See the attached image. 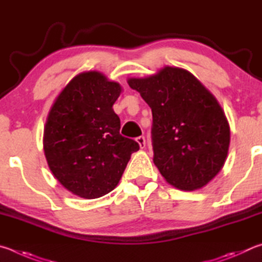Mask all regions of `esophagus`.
Returning <instances> with one entry per match:
<instances>
[{
	"mask_svg": "<svg viewBox=\"0 0 262 262\" xmlns=\"http://www.w3.org/2000/svg\"><path fill=\"white\" fill-rule=\"evenodd\" d=\"M137 143L139 144V146H140V148H141V149L146 147V139H145V137H143V136L138 137V138H137Z\"/></svg>",
	"mask_w": 262,
	"mask_h": 262,
	"instance_id": "34e87169",
	"label": "esophagus"
}]
</instances>
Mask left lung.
<instances>
[{"instance_id":"obj_1","label":"left lung","mask_w":262,"mask_h":262,"mask_svg":"<svg viewBox=\"0 0 262 262\" xmlns=\"http://www.w3.org/2000/svg\"><path fill=\"white\" fill-rule=\"evenodd\" d=\"M127 82L152 109L153 161L169 184L193 191L212 181L230 144L226 115L214 95L180 68Z\"/></svg>"}]
</instances>
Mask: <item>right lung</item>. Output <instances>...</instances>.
Returning a JSON list of instances; mask_svg holds the SVG:
<instances>
[{"mask_svg":"<svg viewBox=\"0 0 262 262\" xmlns=\"http://www.w3.org/2000/svg\"><path fill=\"white\" fill-rule=\"evenodd\" d=\"M118 82L82 72L64 87L50 109L43 134L48 166L57 181L85 199L100 198L118 184L139 144L119 134L113 104Z\"/></svg>","mask_w":262,"mask_h":262,"instance_id":"obj_1","label":"right lung"}]
</instances>
